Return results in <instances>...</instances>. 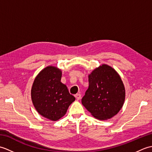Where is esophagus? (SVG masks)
<instances>
[{"mask_svg":"<svg viewBox=\"0 0 152 152\" xmlns=\"http://www.w3.org/2000/svg\"><path fill=\"white\" fill-rule=\"evenodd\" d=\"M74 96H75V97L77 100H80V99H81V95L79 94V93H78V94H76Z\"/></svg>","mask_w":152,"mask_h":152,"instance_id":"34e87169","label":"esophagus"}]
</instances>
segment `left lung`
Instances as JSON below:
<instances>
[{
    "label": "left lung",
    "instance_id": "obj_1",
    "mask_svg": "<svg viewBox=\"0 0 152 152\" xmlns=\"http://www.w3.org/2000/svg\"><path fill=\"white\" fill-rule=\"evenodd\" d=\"M89 88L82 104L93 117L106 120L114 117L124 106L125 89L114 69L102 64L89 74Z\"/></svg>",
    "mask_w": 152,
    "mask_h": 152
}]
</instances>
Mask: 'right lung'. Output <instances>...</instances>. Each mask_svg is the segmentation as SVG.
<instances>
[{
  "mask_svg": "<svg viewBox=\"0 0 152 152\" xmlns=\"http://www.w3.org/2000/svg\"><path fill=\"white\" fill-rule=\"evenodd\" d=\"M62 71L48 66L35 78L31 88V100L38 114L51 121L59 120L66 114L75 97L61 82Z\"/></svg>",
  "mask_w": 152,
  "mask_h": 152,
  "instance_id": "right-lung-1",
  "label": "right lung"
}]
</instances>
